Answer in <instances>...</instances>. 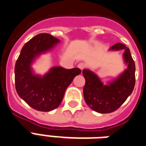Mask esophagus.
<instances>
[{
  "label": "esophagus",
  "mask_w": 146,
  "mask_h": 146,
  "mask_svg": "<svg viewBox=\"0 0 146 146\" xmlns=\"http://www.w3.org/2000/svg\"><path fill=\"white\" fill-rule=\"evenodd\" d=\"M86 66H87V65L85 64L84 62H80L78 64V67L81 70H83L84 69H85L86 68Z\"/></svg>",
  "instance_id": "esophagus-1"
}]
</instances>
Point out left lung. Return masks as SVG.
Masks as SVG:
<instances>
[{"label": "left lung", "instance_id": "1", "mask_svg": "<svg viewBox=\"0 0 146 146\" xmlns=\"http://www.w3.org/2000/svg\"><path fill=\"white\" fill-rule=\"evenodd\" d=\"M110 49H124L123 56L128 64V68L114 81L104 85L92 71L83 70L86 80L84 87V100L92 110L101 114L111 113L119 108L132 93L135 84V65L129 48L124 44L117 43Z\"/></svg>", "mask_w": 146, "mask_h": 146}]
</instances>
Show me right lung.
Instances as JSON below:
<instances>
[{"label":"right lung","instance_id":"add662e5","mask_svg":"<svg viewBox=\"0 0 146 146\" xmlns=\"http://www.w3.org/2000/svg\"><path fill=\"white\" fill-rule=\"evenodd\" d=\"M59 40L52 35H37L21 48L15 67L16 91L29 106L39 111H50L61 104L66 90L74 77L81 73L79 68H52L45 76L35 75L31 64L40 54L50 50Z\"/></svg>","mask_w":146,"mask_h":146}]
</instances>
